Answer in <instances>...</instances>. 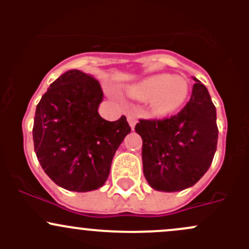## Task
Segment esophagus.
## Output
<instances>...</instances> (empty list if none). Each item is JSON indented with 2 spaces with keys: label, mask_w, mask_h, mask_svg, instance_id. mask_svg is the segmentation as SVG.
Instances as JSON below:
<instances>
[{
  "label": "esophagus",
  "mask_w": 249,
  "mask_h": 249,
  "mask_svg": "<svg viewBox=\"0 0 249 249\" xmlns=\"http://www.w3.org/2000/svg\"><path fill=\"white\" fill-rule=\"evenodd\" d=\"M127 122H129L131 129H134L137 123V117L135 114H127Z\"/></svg>",
  "instance_id": "34e87169"
}]
</instances>
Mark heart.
Masks as SVG:
<instances>
[{
    "mask_svg": "<svg viewBox=\"0 0 249 249\" xmlns=\"http://www.w3.org/2000/svg\"><path fill=\"white\" fill-rule=\"evenodd\" d=\"M131 92L140 99H149L155 114L166 115L185 104L189 95V84L180 76L159 73L140 80L132 87Z\"/></svg>",
    "mask_w": 249,
    "mask_h": 249,
    "instance_id": "heart-1",
    "label": "heart"
}]
</instances>
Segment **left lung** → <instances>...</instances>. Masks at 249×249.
Instances as JSON below:
<instances>
[{
  "label": "left lung",
  "mask_w": 249,
  "mask_h": 249,
  "mask_svg": "<svg viewBox=\"0 0 249 249\" xmlns=\"http://www.w3.org/2000/svg\"><path fill=\"white\" fill-rule=\"evenodd\" d=\"M194 80L190 100L177 115L140 119L135 126L143 141V173L159 192L193 187L210 169L217 150L215 107L207 88Z\"/></svg>",
  "instance_id": "1"
}]
</instances>
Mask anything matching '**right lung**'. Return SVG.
Wrapping results in <instances>:
<instances>
[{
    "label": "right lung",
    "mask_w": 249,
    "mask_h": 249,
    "mask_svg": "<svg viewBox=\"0 0 249 249\" xmlns=\"http://www.w3.org/2000/svg\"><path fill=\"white\" fill-rule=\"evenodd\" d=\"M104 91L99 80L79 70L65 72L50 84L35 114V152L42 169L71 192L99 189L108 178L113 157L131 127L99 114Z\"/></svg>",
    "instance_id": "obj_1"
}]
</instances>
